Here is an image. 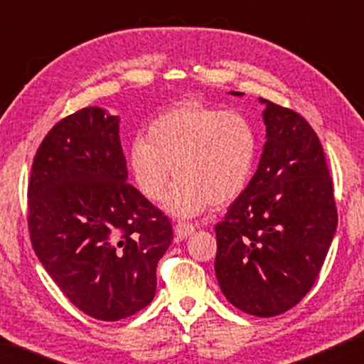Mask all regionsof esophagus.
<instances>
[{
    "instance_id": "obj_1",
    "label": "esophagus",
    "mask_w": 364,
    "mask_h": 364,
    "mask_svg": "<svg viewBox=\"0 0 364 364\" xmlns=\"http://www.w3.org/2000/svg\"><path fill=\"white\" fill-rule=\"evenodd\" d=\"M173 232H176V235L178 238H187L188 235H192V233L196 232V227L191 225V223L178 222V223H176V227H173Z\"/></svg>"
}]
</instances>
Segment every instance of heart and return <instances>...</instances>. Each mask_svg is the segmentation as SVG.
<instances>
[{
    "mask_svg": "<svg viewBox=\"0 0 364 364\" xmlns=\"http://www.w3.org/2000/svg\"><path fill=\"white\" fill-rule=\"evenodd\" d=\"M257 157V131L243 114L186 101L159 114L146 139L132 142L129 167L137 191L154 203L166 196L172 167L177 182L166 208L177 217H193L237 200Z\"/></svg>",
    "mask_w": 364,
    "mask_h": 364,
    "instance_id": "heart-1",
    "label": "heart"
}]
</instances>
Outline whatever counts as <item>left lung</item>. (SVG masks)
I'll return each instance as SVG.
<instances>
[{
	"label": "left lung",
	"instance_id": "obj_1",
	"mask_svg": "<svg viewBox=\"0 0 364 364\" xmlns=\"http://www.w3.org/2000/svg\"><path fill=\"white\" fill-rule=\"evenodd\" d=\"M260 101L267 142L245 192L215 225V275L233 306L270 318L298 305L315 285L338 212L316 132L293 109Z\"/></svg>",
	"mask_w": 364,
	"mask_h": 364
}]
</instances>
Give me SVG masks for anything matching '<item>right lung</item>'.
<instances>
[{
  "mask_svg": "<svg viewBox=\"0 0 364 364\" xmlns=\"http://www.w3.org/2000/svg\"><path fill=\"white\" fill-rule=\"evenodd\" d=\"M117 116L84 107L43 139L28 183V228L46 272L86 315L117 321L156 295L167 215L126 182Z\"/></svg>",
  "mask_w": 364,
  "mask_h": 364,
  "instance_id": "obj_1",
  "label": "right lung"
}]
</instances>
